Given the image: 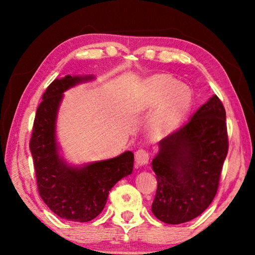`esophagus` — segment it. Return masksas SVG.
Returning <instances> with one entry per match:
<instances>
[{"label":"esophagus","instance_id":"obj_1","mask_svg":"<svg viewBox=\"0 0 255 255\" xmlns=\"http://www.w3.org/2000/svg\"><path fill=\"white\" fill-rule=\"evenodd\" d=\"M135 159H136V164L138 166L146 165V164L148 163L149 154H148V152H146L145 149L140 148L135 153Z\"/></svg>","mask_w":255,"mask_h":255}]
</instances>
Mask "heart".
Returning a JSON list of instances; mask_svg holds the SVG:
<instances>
[{
	"instance_id": "b5f03b06",
	"label": "heart",
	"mask_w": 255,
	"mask_h": 255,
	"mask_svg": "<svg viewBox=\"0 0 255 255\" xmlns=\"http://www.w3.org/2000/svg\"><path fill=\"white\" fill-rule=\"evenodd\" d=\"M145 90L149 101L154 105L162 102L158 116L161 128L175 124L192 105L193 93L188 85L178 83L167 75L150 77L145 83Z\"/></svg>"
}]
</instances>
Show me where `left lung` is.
<instances>
[{
    "instance_id": "obj_1",
    "label": "left lung",
    "mask_w": 255,
    "mask_h": 255,
    "mask_svg": "<svg viewBox=\"0 0 255 255\" xmlns=\"http://www.w3.org/2000/svg\"><path fill=\"white\" fill-rule=\"evenodd\" d=\"M158 148L150 163L157 180L153 214L171 225L191 221L214 200L228 152L226 112L218 97L163 138Z\"/></svg>"
}]
</instances>
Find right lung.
<instances>
[{
	"label": "right lung",
	"instance_id": "right-lung-1",
	"mask_svg": "<svg viewBox=\"0 0 255 255\" xmlns=\"http://www.w3.org/2000/svg\"><path fill=\"white\" fill-rule=\"evenodd\" d=\"M94 79L93 75H66L51 82L37 109L30 140L41 199L58 217L72 222L96 218L105 208L111 188L131 174L133 167L130 150L81 165H71L60 154L56 122L64 92Z\"/></svg>",
	"mask_w": 255,
	"mask_h": 255
}]
</instances>
